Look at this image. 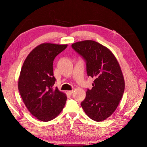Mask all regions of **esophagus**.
Instances as JSON below:
<instances>
[{
    "label": "esophagus",
    "instance_id": "esophagus-1",
    "mask_svg": "<svg viewBox=\"0 0 147 147\" xmlns=\"http://www.w3.org/2000/svg\"><path fill=\"white\" fill-rule=\"evenodd\" d=\"M73 90H68L67 91V93L68 94H70V95L73 94Z\"/></svg>",
    "mask_w": 147,
    "mask_h": 147
}]
</instances>
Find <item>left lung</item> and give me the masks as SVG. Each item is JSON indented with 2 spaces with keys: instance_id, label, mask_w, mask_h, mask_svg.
I'll return each mask as SVG.
<instances>
[{
  "instance_id": "left-lung-1",
  "label": "left lung",
  "mask_w": 147,
  "mask_h": 147,
  "mask_svg": "<svg viewBox=\"0 0 147 147\" xmlns=\"http://www.w3.org/2000/svg\"><path fill=\"white\" fill-rule=\"evenodd\" d=\"M71 46L86 60L88 76L95 79L81 105L91 119L104 121L116 110L124 93L125 83L120 64L109 48L95 41L83 40Z\"/></svg>"
}]
</instances>
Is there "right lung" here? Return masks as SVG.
<instances>
[{
    "instance_id": "right-lung-1",
    "label": "right lung",
    "mask_w": 147,
    "mask_h": 147,
    "mask_svg": "<svg viewBox=\"0 0 147 147\" xmlns=\"http://www.w3.org/2000/svg\"><path fill=\"white\" fill-rule=\"evenodd\" d=\"M67 44L43 43L26 58L18 79V90L26 107L37 119L49 121L57 117L65 106L67 96L53 86V62Z\"/></svg>"
}]
</instances>
